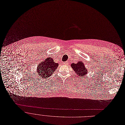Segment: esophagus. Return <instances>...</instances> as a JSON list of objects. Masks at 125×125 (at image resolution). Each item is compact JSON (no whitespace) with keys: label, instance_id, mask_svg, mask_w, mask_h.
I'll return each instance as SVG.
<instances>
[{"label":"esophagus","instance_id":"obj_1","mask_svg":"<svg viewBox=\"0 0 125 125\" xmlns=\"http://www.w3.org/2000/svg\"><path fill=\"white\" fill-rule=\"evenodd\" d=\"M63 64H68V61H66V62H63Z\"/></svg>","mask_w":125,"mask_h":125}]
</instances>
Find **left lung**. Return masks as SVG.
I'll return each instance as SVG.
<instances>
[{"instance_id": "left-lung-1", "label": "left lung", "mask_w": 125, "mask_h": 125, "mask_svg": "<svg viewBox=\"0 0 125 125\" xmlns=\"http://www.w3.org/2000/svg\"><path fill=\"white\" fill-rule=\"evenodd\" d=\"M72 69L75 71V73L77 74V75L83 77H87V75L88 74V71L86 69L84 63L81 62H79L77 63H72L71 65Z\"/></svg>"}]
</instances>
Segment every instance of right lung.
I'll list each match as a JSON object with an SVG mask.
<instances>
[{
  "mask_svg": "<svg viewBox=\"0 0 125 125\" xmlns=\"http://www.w3.org/2000/svg\"><path fill=\"white\" fill-rule=\"evenodd\" d=\"M59 64L51 58H46L37 66V73L38 76L43 79H47L52 75Z\"/></svg>",
  "mask_w": 125,
  "mask_h": 125,
  "instance_id": "obj_1",
  "label": "right lung"
}]
</instances>
